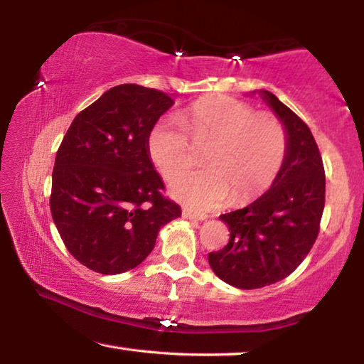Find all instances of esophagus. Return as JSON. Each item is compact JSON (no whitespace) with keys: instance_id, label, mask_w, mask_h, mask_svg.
<instances>
[{"instance_id":"1","label":"esophagus","mask_w":364,"mask_h":364,"mask_svg":"<svg viewBox=\"0 0 364 364\" xmlns=\"http://www.w3.org/2000/svg\"><path fill=\"white\" fill-rule=\"evenodd\" d=\"M183 217L184 218H189V220H199V221H202V220H205L207 218V215L205 213H194V212H191V210H183Z\"/></svg>"}]
</instances>
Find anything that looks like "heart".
Returning a JSON list of instances; mask_svg holds the SVG:
<instances>
[{
	"label": "heart",
	"instance_id": "heart-1",
	"mask_svg": "<svg viewBox=\"0 0 364 364\" xmlns=\"http://www.w3.org/2000/svg\"><path fill=\"white\" fill-rule=\"evenodd\" d=\"M181 119L165 114L147 133V154L160 175L170 178L191 162V144H208L205 168L184 170L170 181L175 199L210 210L232 197L247 202L267 191L287 156L282 122L234 97L208 96L183 110Z\"/></svg>",
	"mask_w": 364,
	"mask_h": 364
}]
</instances>
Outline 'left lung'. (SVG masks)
Returning a JSON list of instances; mask_svg holds the SVG:
<instances>
[{"label":"left lung","instance_id":"1","mask_svg":"<svg viewBox=\"0 0 364 364\" xmlns=\"http://www.w3.org/2000/svg\"><path fill=\"white\" fill-rule=\"evenodd\" d=\"M263 100L287 132V156L271 188L247 207L221 215L230 241L208 254L221 281L260 289L287 278L315 244L324 210L326 175L306 123L269 91Z\"/></svg>","mask_w":364,"mask_h":364}]
</instances>
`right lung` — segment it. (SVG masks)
<instances>
[{
  "label": "right lung",
  "instance_id": "add662e5",
  "mask_svg": "<svg viewBox=\"0 0 364 364\" xmlns=\"http://www.w3.org/2000/svg\"><path fill=\"white\" fill-rule=\"evenodd\" d=\"M171 106L164 91L114 86L73 119L59 146L49 197L54 225L67 250L96 273L136 268L160 228L181 217L147 154V133Z\"/></svg>",
  "mask_w": 364,
  "mask_h": 364
}]
</instances>
